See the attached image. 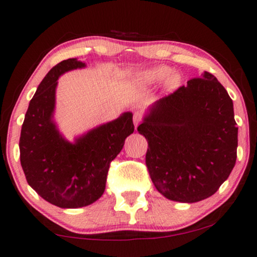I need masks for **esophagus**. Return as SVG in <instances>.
Instances as JSON below:
<instances>
[{
	"label": "esophagus",
	"instance_id": "obj_1",
	"mask_svg": "<svg viewBox=\"0 0 257 257\" xmlns=\"http://www.w3.org/2000/svg\"><path fill=\"white\" fill-rule=\"evenodd\" d=\"M142 120H143L142 113H140V112H136V113L133 114V122H135L136 128H137V126H138L140 122H142Z\"/></svg>",
	"mask_w": 257,
	"mask_h": 257
}]
</instances>
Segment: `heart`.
Masks as SVG:
<instances>
[{"mask_svg": "<svg viewBox=\"0 0 257 257\" xmlns=\"http://www.w3.org/2000/svg\"><path fill=\"white\" fill-rule=\"evenodd\" d=\"M172 70L167 66H157V68L150 69L147 71L144 72V79L147 82H156V80L165 79L167 76H170ZM168 84L170 86H175L178 84V77L177 76H171L168 78Z\"/></svg>", "mask_w": 257, "mask_h": 257, "instance_id": "b5f03b06", "label": "heart"}]
</instances>
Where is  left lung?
<instances>
[{"mask_svg":"<svg viewBox=\"0 0 257 257\" xmlns=\"http://www.w3.org/2000/svg\"><path fill=\"white\" fill-rule=\"evenodd\" d=\"M138 132L149 142L146 166L152 182L173 201L209 198L235 166L233 100L209 72L157 101Z\"/></svg>","mask_w":257,"mask_h":257,"instance_id":"left-lung-1","label":"left lung"}]
</instances>
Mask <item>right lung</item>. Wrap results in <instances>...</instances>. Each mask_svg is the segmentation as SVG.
<instances>
[{
	"label": "right lung",
	"mask_w": 257,
	"mask_h": 257,
	"mask_svg": "<svg viewBox=\"0 0 257 257\" xmlns=\"http://www.w3.org/2000/svg\"><path fill=\"white\" fill-rule=\"evenodd\" d=\"M85 64L69 58L44 77L24 118L20 159L26 179L44 200L61 208H78L103 195L108 168L135 131L132 113L92 130L75 144L62 138L51 120L58 77Z\"/></svg>",
	"instance_id": "right-lung-1"
}]
</instances>
